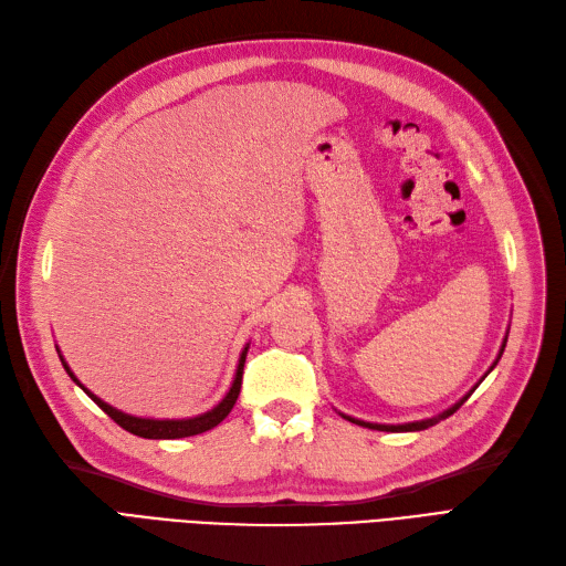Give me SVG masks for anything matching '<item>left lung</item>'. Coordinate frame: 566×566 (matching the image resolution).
Listing matches in <instances>:
<instances>
[{"instance_id": "1", "label": "left lung", "mask_w": 566, "mask_h": 566, "mask_svg": "<svg viewBox=\"0 0 566 566\" xmlns=\"http://www.w3.org/2000/svg\"><path fill=\"white\" fill-rule=\"evenodd\" d=\"M505 342H507V333H505V337H503V345H501V352H499V356H495V361L491 364V368L484 373V378H486V375L495 368V364H499V358L503 356V349H505ZM482 378V380H484ZM482 380H479L468 394H465V397H462V399H458L453 406H449L447 410H441V413H437V416H432V418H424V420H413V422H401V424H382V422H366V420H358V418H352V416H347V413H339V410H337V413L342 416V418H347L349 422H356V424H361V427H368V430H380V432H420V430H427V427H432V424H437V422H441V420H447L449 416H453L455 413V410L462 406V403H465L468 399H470V394L479 387V385H482Z\"/></svg>"}]
</instances>
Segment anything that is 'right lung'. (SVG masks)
<instances>
[{"label":"right lung","instance_id":"obj_1","mask_svg":"<svg viewBox=\"0 0 566 566\" xmlns=\"http://www.w3.org/2000/svg\"><path fill=\"white\" fill-rule=\"evenodd\" d=\"M248 349H250V342L243 347L241 358H238L233 382H231L229 391L224 394V399H221L217 406H212L210 410H205V413H198V416H193V418H142V416L125 413V410H119V408L106 403L104 399H98L94 391H90L87 387H84V385L75 378V373L71 370V366L65 364L63 354H61L59 347H56L61 364H63L65 373L71 375V380H73L80 389H84V394H87V397H90L101 410H104V413H106L108 418H113L119 427H123V430H127V432H132V434H136V437H144V439H181V437H193V434H202V432L212 430V427H217L221 420H224V418L231 413V408H233V403H235V399H238V394H241L243 366H245Z\"/></svg>","mask_w":566,"mask_h":566}]
</instances>
